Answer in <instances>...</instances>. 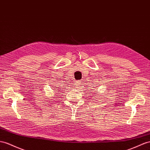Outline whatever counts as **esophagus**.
<instances>
[{
	"label": "esophagus",
	"mask_w": 150,
	"mask_h": 150,
	"mask_svg": "<svg viewBox=\"0 0 150 150\" xmlns=\"http://www.w3.org/2000/svg\"><path fill=\"white\" fill-rule=\"evenodd\" d=\"M75 86L76 88H79V87H80V81H77V82H76L75 83Z\"/></svg>",
	"instance_id": "34e87169"
}]
</instances>
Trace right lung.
<instances>
[{
  "mask_svg": "<svg viewBox=\"0 0 150 150\" xmlns=\"http://www.w3.org/2000/svg\"><path fill=\"white\" fill-rule=\"evenodd\" d=\"M57 89H60V88H59V87H57Z\"/></svg>",
  "mask_w": 150,
  "mask_h": 150,
  "instance_id": "add662e5",
  "label": "right lung"
}]
</instances>
